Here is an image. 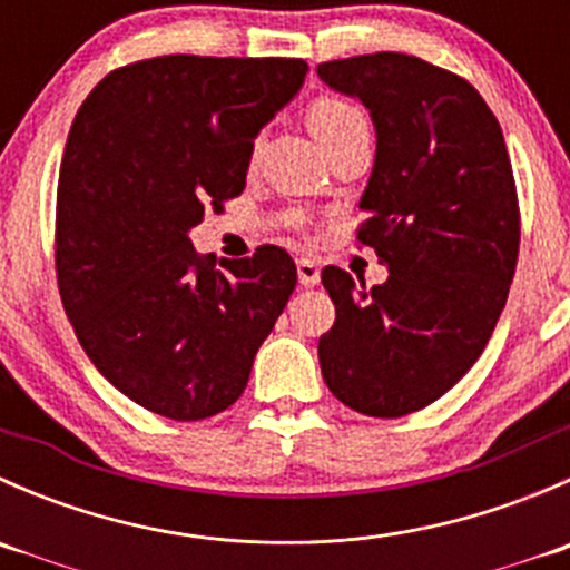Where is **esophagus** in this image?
Instances as JSON below:
<instances>
[{
	"label": "esophagus",
	"instance_id": "1",
	"mask_svg": "<svg viewBox=\"0 0 570 570\" xmlns=\"http://www.w3.org/2000/svg\"><path fill=\"white\" fill-rule=\"evenodd\" d=\"M297 281L303 286H317L320 284V264L314 258H297Z\"/></svg>",
	"mask_w": 570,
	"mask_h": 570
}]
</instances>
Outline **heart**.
Listing matches in <instances>:
<instances>
[{
	"label": "heart",
	"instance_id": "heart-1",
	"mask_svg": "<svg viewBox=\"0 0 570 570\" xmlns=\"http://www.w3.org/2000/svg\"><path fill=\"white\" fill-rule=\"evenodd\" d=\"M306 118H308V129H312V135L317 137L322 148H325L327 142L344 137L347 131L366 126V115L355 105H350V101L336 99V96H320V99H314L312 107H308Z\"/></svg>",
	"mask_w": 570,
	"mask_h": 570
}]
</instances>
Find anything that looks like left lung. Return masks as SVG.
I'll list each match as a JSON object with an SVG mask.
<instances>
[{
  "label": "left lung",
  "mask_w": 570,
  "mask_h": 570,
  "mask_svg": "<svg viewBox=\"0 0 570 570\" xmlns=\"http://www.w3.org/2000/svg\"><path fill=\"white\" fill-rule=\"evenodd\" d=\"M317 73L375 124L358 243L389 267L372 289L322 269L336 306L320 338L322 377L353 411L396 419L450 392L497 327L519 258L513 168L482 96L444 68L377 51Z\"/></svg>",
  "instance_id": "obj_1"
}]
</instances>
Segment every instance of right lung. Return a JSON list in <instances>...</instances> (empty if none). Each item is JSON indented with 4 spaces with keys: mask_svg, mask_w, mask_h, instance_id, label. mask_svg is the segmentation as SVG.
Returning a JSON list of instances; mask_svg holds the SVG:
<instances>
[{
    "mask_svg": "<svg viewBox=\"0 0 570 570\" xmlns=\"http://www.w3.org/2000/svg\"><path fill=\"white\" fill-rule=\"evenodd\" d=\"M306 71L284 57H154L107 73L73 118L57 184L62 306L96 370L159 416L234 405L295 292L284 248L217 269L189 232L243 193L253 140Z\"/></svg>",
    "mask_w": 570,
    "mask_h": 570,
    "instance_id": "add662e5",
    "label": "right lung"
}]
</instances>
